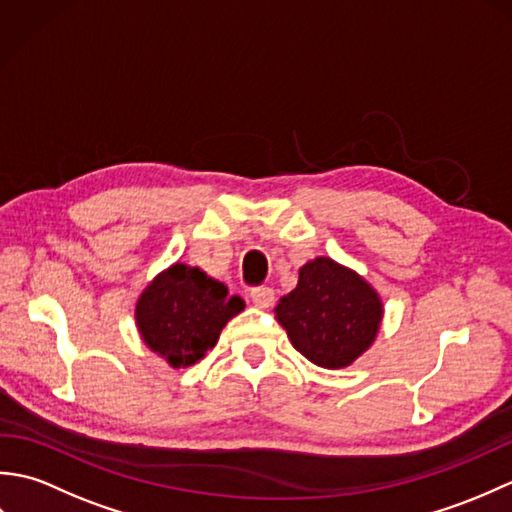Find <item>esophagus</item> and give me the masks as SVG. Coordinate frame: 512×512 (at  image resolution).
<instances>
[{
	"instance_id": "34e87169",
	"label": "esophagus",
	"mask_w": 512,
	"mask_h": 512,
	"mask_svg": "<svg viewBox=\"0 0 512 512\" xmlns=\"http://www.w3.org/2000/svg\"><path fill=\"white\" fill-rule=\"evenodd\" d=\"M250 299H253L257 308H270V306H273V301H275V292H273V288H268V286H259V288L250 290Z\"/></svg>"
}]
</instances>
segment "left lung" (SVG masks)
<instances>
[{"instance_id":"8db88e82","label":"left lung","mask_w":512,"mask_h":512,"mask_svg":"<svg viewBox=\"0 0 512 512\" xmlns=\"http://www.w3.org/2000/svg\"><path fill=\"white\" fill-rule=\"evenodd\" d=\"M275 314L297 352L319 367L341 369L374 343L383 301L352 268L317 257L299 270L297 288L279 299Z\"/></svg>"}]
</instances>
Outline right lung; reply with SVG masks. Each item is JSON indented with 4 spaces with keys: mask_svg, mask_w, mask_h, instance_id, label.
<instances>
[{
    "mask_svg": "<svg viewBox=\"0 0 512 512\" xmlns=\"http://www.w3.org/2000/svg\"><path fill=\"white\" fill-rule=\"evenodd\" d=\"M244 301L200 268L173 264L151 281L136 303V325L151 352L171 367H189L213 350Z\"/></svg>",
    "mask_w": 512,
    "mask_h": 512,
    "instance_id": "right-lung-1",
    "label": "right lung"
}]
</instances>
